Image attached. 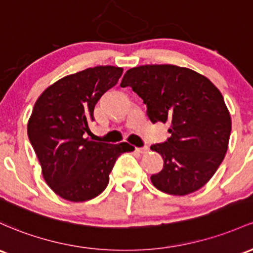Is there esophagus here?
I'll return each mask as SVG.
<instances>
[{"label": "esophagus", "instance_id": "esophagus-1", "mask_svg": "<svg viewBox=\"0 0 253 253\" xmlns=\"http://www.w3.org/2000/svg\"><path fill=\"white\" fill-rule=\"evenodd\" d=\"M135 150H137V151L139 152V154H143V155H145V154H148L150 149L148 148V146H144V148H137V149H135Z\"/></svg>", "mask_w": 253, "mask_h": 253}]
</instances>
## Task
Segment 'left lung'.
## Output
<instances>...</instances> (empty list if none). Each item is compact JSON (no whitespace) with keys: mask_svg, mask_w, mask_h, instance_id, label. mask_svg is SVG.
Here are the masks:
<instances>
[{"mask_svg":"<svg viewBox=\"0 0 253 253\" xmlns=\"http://www.w3.org/2000/svg\"><path fill=\"white\" fill-rule=\"evenodd\" d=\"M120 86L143 99L152 124L170 125V138L150 148L165 161L162 170L151 175L152 185L173 196L203 187L223 161L232 129L220 90L207 77L174 65L131 68Z\"/></svg>","mask_w":253,"mask_h":253,"instance_id":"8db88e82","label":"left lung"}]
</instances>
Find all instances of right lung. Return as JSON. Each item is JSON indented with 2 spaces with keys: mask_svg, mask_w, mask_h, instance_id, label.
Here are the masks:
<instances>
[{
  "mask_svg": "<svg viewBox=\"0 0 253 253\" xmlns=\"http://www.w3.org/2000/svg\"><path fill=\"white\" fill-rule=\"evenodd\" d=\"M124 69L97 66L63 77L43 91L33 107L27 134L48 186L61 198L86 202L109 182L116 158L134 148L86 138L102 95L118 84Z\"/></svg>",
  "mask_w": 253,
  "mask_h": 253,
  "instance_id": "right-lung-1",
  "label": "right lung"
}]
</instances>
